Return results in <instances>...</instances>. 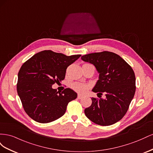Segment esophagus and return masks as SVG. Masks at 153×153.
<instances>
[{"label":"esophagus","instance_id":"obj_1","mask_svg":"<svg viewBox=\"0 0 153 153\" xmlns=\"http://www.w3.org/2000/svg\"><path fill=\"white\" fill-rule=\"evenodd\" d=\"M83 97H84V96L80 94H78V99H82V98H83Z\"/></svg>","mask_w":153,"mask_h":153}]
</instances>
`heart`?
Returning a JSON list of instances; mask_svg holds the SVG:
<instances>
[{
  "mask_svg": "<svg viewBox=\"0 0 153 153\" xmlns=\"http://www.w3.org/2000/svg\"><path fill=\"white\" fill-rule=\"evenodd\" d=\"M71 87L74 90H75L76 91L79 92H84L88 89V88H89V86H88L87 84H83V83H78V82L73 83Z\"/></svg>",
  "mask_w": 153,
  "mask_h": 153,
  "instance_id": "1",
  "label": "heart"
}]
</instances>
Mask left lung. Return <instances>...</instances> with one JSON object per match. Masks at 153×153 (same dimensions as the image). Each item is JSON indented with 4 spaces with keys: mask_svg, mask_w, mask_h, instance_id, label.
<instances>
[{
    "mask_svg": "<svg viewBox=\"0 0 153 153\" xmlns=\"http://www.w3.org/2000/svg\"><path fill=\"white\" fill-rule=\"evenodd\" d=\"M83 61L95 66L98 80L92 91L106 98H92V104L84 110L88 119L101 126L120 121L126 114L135 92V76L131 67L119 55L105 52L83 55Z\"/></svg>",
    "mask_w": 153,
    "mask_h": 153,
    "instance_id": "left-lung-1",
    "label": "left lung"
}]
</instances>
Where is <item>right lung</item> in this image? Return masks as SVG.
<instances>
[{
  "label": "right lung",
  "instance_id": "right-lung-1",
  "mask_svg": "<svg viewBox=\"0 0 153 153\" xmlns=\"http://www.w3.org/2000/svg\"><path fill=\"white\" fill-rule=\"evenodd\" d=\"M80 56L44 50L23 64L18 74L17 92L30 118L48 123L65 114L68 103L77 98V93L69 88L57 92L52 85L64 79L67 68Z\"/></svg>",
  "mask_w": 153,
  "mask_h": 153
}]
</instances>
